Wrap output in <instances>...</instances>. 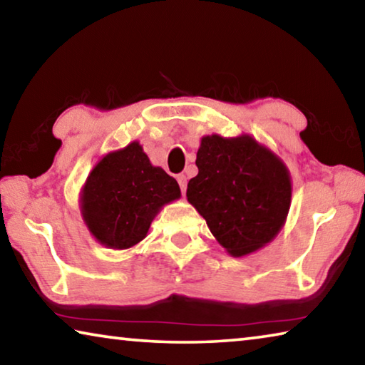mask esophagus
<instances>
[{
  "instance_id": "1",
  "label": "esophagus",
  "mask_w": 365,
  "mask_h": 365,
  "mask_svg": "<svg viewBox=\"0 0 365 365\" xmlns=\"http://www.w3.org/2000/svg\"><path fill=\"white\" fill-rule=\"evenodd\" d=\"M177 182H178V185H180L182 193H185V190H187V177H185L183 174L177 175Z\"/></svg>"
}]
</instances>
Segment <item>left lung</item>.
Segmentation results:
<instances>
[{
  "label": "left lung",
  "instance_id": "obj_1",
  "mask_svg": "<svg viewBox=\"0 0 365 365\" xmlns=\"http://www.w3.org/2000/svg\"><path fill=\"white\" fill-rule=\"evenodd\" d=\"M197 175L187 197L232 256L269 243L287 219L292 182L285 165L251 137H205L196 154Z\"/></svg>",
  "mask_w": 365,
  "mask_h": 365
}]
</instances>
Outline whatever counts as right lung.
<instances>
[{
    "instance_id": "obj_1",
    "label": "right lung",
    "mask_w": 365,
    "mask_h": 365,
    "mask_svg": "<svg viewBox=\"0 0 365 365\" xmlns=\"http://www.w3.org/2000/svg\"><path fill=\"white\" fill-rule=\"evenodd\" d=\"M180 196L174 177L150 159L133 141L95 165L82 191L85 224L98 242L125 250L146 237L160 206Z\"/></svg>"
}]
</instances>
